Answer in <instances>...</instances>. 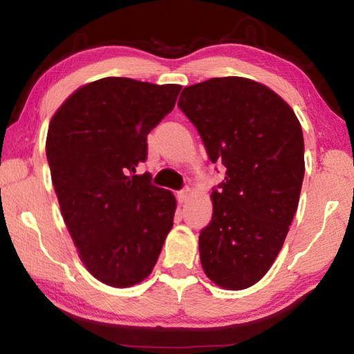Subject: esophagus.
I'll list each match as a JSON object with an SVG mask.
<instances>
[{
    "mask_svg": "<svg viewBox=\"0 0 354 354\" xmlns=\"http://www.w3.org/2000/svg\"><path fill=\"white\" fill-rule=\"evenodd\" d=\"M189 195H190V189L189 187H184V189H181V190L178 192L176 198H178L179 203H185V201H187V198H189Z\"/></svg>",
    "mask_w": 354,
    "mask_h": 354,
    "instance_id": "esophagus-1",
    "label": "esophagus"
}]
</instances>
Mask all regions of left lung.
I'll list each match as a JSON object with an SVG mask.
<instances>
[{"mask_svg":"<svg viewBox=\"0 0 354 354\" xmlns=\"http://www.w3.org/2000/svg\"><path fill=\"white\" fill-rule=\"evenodd\" d=\"M179 109L212 164L226 167L212 190V220L200 232L203 270L241 290L272 267L297 212L304 140L295 112L262 84L227 76L185 87Z\"/></svg>","mask_w":354,"mask_h":354,"instance_id":"obj_1","label":"left lung"}]
</instances>
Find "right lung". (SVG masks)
Wrapping results in <instances>:
<instances>
[{
  "mask_svg": "<svg viewBox=\"0 0 354 354\" xmlns=\"http://www.w3.org/2000/svg\"><path fill=\"white\" fill-rule=\"evenodd\" d=\"M179 91L103 77L77 88L50 122L46 158L64 221L84 266L107 286L145 279L173 226L175 196L136 167Z\"/></svg>",
  "mask_w": 354,
  "mask_h": 354,
  "instance_id": "1",
  "label": "right lung"
}]
</instances>
